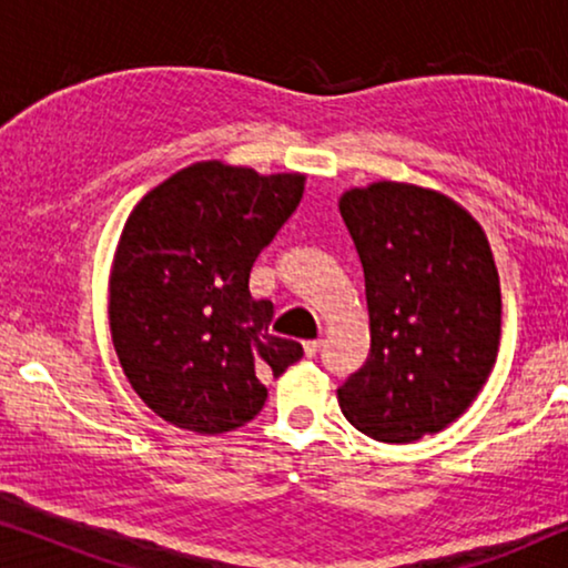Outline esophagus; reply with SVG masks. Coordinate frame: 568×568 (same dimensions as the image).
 <instances>
[{
	"instance_id": "1",
	"label": "esophagus",
	"mask_w": 568,
	"mask_h": 568,
	"mask_svg": "<svg viewBox=\"0 0 568 568\" xmlns=\"http://www.w3.org/2000/svg\"><path fill=\"white\" fill-rule=\"evenodd\" d=\"M321 346H323V341H305V354L315 356L317 352H321Z\"/></svg>"
}]
</instances>
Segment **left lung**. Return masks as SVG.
<instances>
[{"mask_svg":"<svg viewBox=\"0 0 568 568\" xmlns=\"http://www.w3.org/2000/svg\"><path fill=\"white\" fill-rule=\"evenodd\" d=\"M364 268L369 356L338 387L344 416L403 445L476 400L501 338V290L480 224L445 193L379 181L338 201Z\"/></svg>","mask_w":568,"mask_h":568,"instance_id":"obj_1","label":"left lung"}]
</instances>
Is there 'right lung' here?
<instances>
[{
    "label": "right lung",
    "instance_id": "1",
    "mask_svg": "<svg viewBox=\"0 0 568 568\" xmlns=\"http://www.w3.org/2000/svg\"><path fill=\"white\" fill-rule=\"evenodd\" d=\"M305 175L193 162L152 189L123 224L108 321L134 393L160 418L199 434L251 422L263 375L302 359L268 331L274 305L247 282L258 253L297 209Z\"/></svg>",
    "mask_w": 568,
    "mask_h": 568
}]
</instances>
